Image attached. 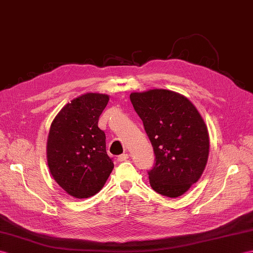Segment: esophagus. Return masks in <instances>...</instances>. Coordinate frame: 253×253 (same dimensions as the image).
<instances>
[{"label":"esophagus","mask_w":253,"mask_h":253,"mask_svg":"<svg viewBox=\"0 0 253 253\" xmlns=\"http://www.w3.org/2000/svg\"><path fill=\"white\" fill-rule=\"evenodd\" d=\"M128 154H122V155H120L119 157H117V161H119L120 163H122V162H126L127 160H128Z\"/></svg>","instance_id":"obj_1"}]
</instances>
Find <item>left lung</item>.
<instances>
[{
    "label": "left lung",
    "instance_id": "8db88e82",
    "mask_svg": "<svg viewBox=\"0 0 253 253\" xmlns=\"http://www.w3.org/2000/svg\"><path fill=\"white\" fill-rule=\"evenodd\" d=\"M155 153L149 171L151 187L163 196L183 195L202 177L209 156V133L189 99L168 89L131 92Z\"/></svg>",
    "mask_w": 253,
    "mask_h": 253
}]
</instances>
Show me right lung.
<instances>
[{"instance_id":"1","label":"right lung","mask_w":253,"mask_h":253,"mask_svg":"<svg viewBox=\"0 0 253 253\" xmlns=\"http://www.w3.org/2000/svg\"><path fill=\"white\" fill-rule=\"evenodd\" d=\"M110 97L87 92L71 100L52 121L46 144L52 178L74 198H88L102 189L114 164L105 150L99 116Z\"/></svg>"}]
</instances>
